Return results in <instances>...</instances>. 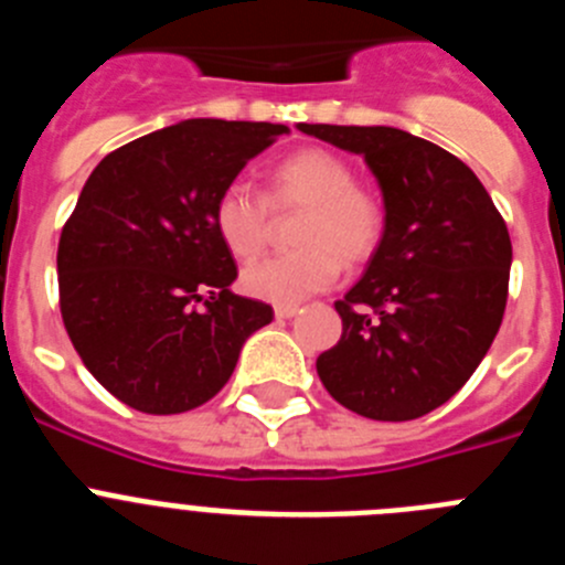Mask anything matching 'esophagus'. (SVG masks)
Wrapping results in <instances>:
<instances>
[{
  "label": "esophagus",
  "mask_w": 565,
  "mask_h": 565,
  "mask_svg": "<svg viewBox=\"0 0 565 565\" xmlns=\"http://www.w3.org/2000/svg\"><path fill=\"white\" fill-rule=\"evenodd\" d=\"M297 311H299V306H282V302H279V306H274V317L277 319H291Z\"/></svg>",
  "instance_id": "esophagus-1"
}]
</instances>
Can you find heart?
I'll return each mask as SVG.
<instances>
[{
	"label": "heart",
	"mask_w": 565,
	"mask_h": 565,
	"mask_svg": "<svg viewBox=\"0 0 565 565\" xmlns=\"http://www.w3.org/2000/svg\"><path fill=\"white\" fill-rule=\"evenodd\" d=\"M271 212H302L294 226L297 252L254 259L243 268L252 297L294 306L333 286L344 266H364L382 248L387 209L371 186L356 181V167L326 147H302L274 163L263 194L232 183L212 206L214 232L237 259L263 252Z\"/></svg>",
	"instance_id": "obj_1"
}]
</instances>
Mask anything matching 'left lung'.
<instances>
[{"instance_id": "left-lung-1", "label": "left lung", "mask_w": 565, "mask_h": 565, "mask_svg": "<svg viewBox=\"0 0 565 565\" xmlns=\"http://www.w3.org/2000/svg\"><path fill=\"white\" fill-rule=\"evenodd\" d=\"M364 154L387 232L367 271L339 299L342 337L317 373L342 407L373 422L436 411L476 373L501 328L512 239L476 172L396 127L299 124Z\"/></svg>"}]
</instances>
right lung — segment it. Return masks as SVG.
Returning <instances> with one entry per match:
<instances>
[{
	"label": "right lung",
	"instance_id": "obj_1",
	"mask_svg": "<svg viewBox=\"0 0 565 565\" xmlns=\"http://www.w3.org/2000/svg\"><path fill=\"white\" fill-rule=\"evenodd\" d=\"M282 124L192 118L109 152L58 237V308L84 367L149 416L206 404L239 348L274 319L237 297L212 223L217 194Z\"/></svg>",
	"mask_w": 565,
	"mask_h": 565
}]
</instances>
